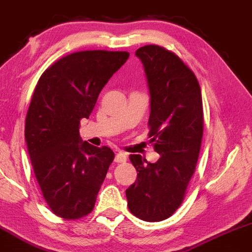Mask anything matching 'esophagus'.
<instances>
[{
  "mask_svg": "<svg viewBox=\"0 0 252 252\" xmlns=\"http://www.w3.org/2000/svg\"><path fill=\"white\" fill-rule=\"evenodd\" d=\"M115 162L116 163H126V155L123 153H118L115 156Z\"/></svg>",
  "mask_w": 252,
  "mask_h": 252,
  "instance_id": "esophagus-1",
  "label": "esophagus"
}]
</instances>
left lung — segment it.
<instances>
[{
  "label": "left lung",
  "mask_w": 252,
  "mask_h": 252,
  "mask_svg": "<svg viewBox=\"0 0 252 252\" xmlns=\"http://www.w3.org/2000/svg\"><path fill=\"white\" fill-rule=\"evenodd\" d=\"M150 92V143L159 159L130 155L137 180L126 189L130 213L147 222L169 218L181 207L201 150L203 103L196 75L164 47L149 44L136 51Z\"/></svg>",
  "instance_id": "8db88e82"
}]
</instances>
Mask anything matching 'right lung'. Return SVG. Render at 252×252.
<instances>
[{
	"instance_id": "obj_1",
	"label": "right lung",
	"mask_w": 252,
	"mask_h": 252,
	"mask_svg": "<svg viewBox=\"0 0 252 252\" xmlns=\"http://www.w3.org/2000/svg\"><path fill=\"white\" fill-rule=\"evenodd\" d=\"M128 59V51H77L56 61L36 84L24 135L42 195L56 216L78 220L95 207L115 154L82 142L78 129Z\"/></svg>"
}]
</instances>
